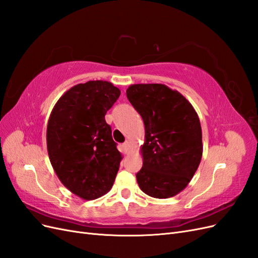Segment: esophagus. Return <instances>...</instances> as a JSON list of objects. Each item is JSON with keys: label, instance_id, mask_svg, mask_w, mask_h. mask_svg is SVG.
<instances>
[{"label": "esophagus", "instance_id": "esophagus-1", "mask_svg": "<svg viewBox=\"0 0 258 258\" xmlns=\"http://www.w3.org/2000/svg\"><path fill=\"white\" fill-rule=\"evenodd\" d=\"M130 146H131V142L129 141V140H126V142L123 143V147H124V150H126V152H128V153H129V151H130Z\"/></svg>", "mask_w": 258, "mask_h": 258}]
</instances>
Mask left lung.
I'll list each match as a JSON object with an SVG mask.
<instances>
[{"label":"left lung","instance_id":"left-lung-1","mask_svg":"<svg viewBox=\"0 0 258 258\" xmlns=\"http://www.w3.org/2000/svg\"><path fill=\"white\" fill-rule=\"evenodd\" d=\"M126 93L145 127L140 188L153 198L173 197L188 185L201 161L199 117L188 100L166 85L135 84Z\"/></svg>","mask_w":258,"mask_h":258}]
</instances>
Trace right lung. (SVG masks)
<instances>
[{
    "label": "right lung",
    "instance_id": "obj_1",
    "mask_svg": "<svg viewBox=\"0 0 258 258\" xmlns=\"http://www.w3.org/2000/svg\"><path fill=\"white\" fill-rule=\"evenodd\" d=\"M120 96L106 81L77 84L66 91L50 113L46 141L60 182L76 196L93 200L110 191L122 156L105 114Z\"/></svg>",
    "mask_w": 258,
    "mask_h": 258
}]
</instances>
